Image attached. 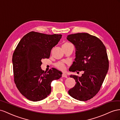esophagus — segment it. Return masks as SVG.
<instances>
[{
	"label": "esophagus",
	"mask_w": 120,
	"mask_h": 120,
	"mask_svg": "<svg viewBox=\"0 0 120 120\" xmlns=\"http://www.w3.org/2000/svg\"><path fill=\"white\" fill-rule=\"evenodd\" d=\"M62 77H64V78H67V75L65 73H63L62 75Z\"/></svg>",
	"instance_id": "34e87169"
}]
</instances>
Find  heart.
I'll return each mask as SVG.
<instances>
[{"label":"heart","instance_id":"heart-1","mask_svg":"<svg viewBox=\"0 0 120 120\" xmlns=\"http://www.w3.org/2000/svg\"><path fill=\"white\" fill-rule=\"evenodd\" d=\"M71 44L67 43V42H65L62 45V48L63 47H65L69 46V45H70ZM54 66L57 69H58V70H59L60 71H64L65 70L66 68V65L64 63L62 62H57L56 63H55L54 64Z\"/></svg>","mask_w":120,"mask_h":120}]
</instances>
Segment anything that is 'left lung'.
<instances>
[{"label":"left lung","instance_id":"obj_1","mask_svg":"<svg viewBox=\"0 0 120 120\" xmlns=\"http://www.w3.org/2000/svg\"><path fill=\"white\" fill-rule=\"evenodd\" d=\"M67 39L76 48V58L69 71H83L81 77L70 75L76 81L68 90L71 97L80 101L90 100L100 91L107 75L109 62L106 48L98 38L88 33H76Z\"/></svg>","mask_w":120,"mask_h":120}]
</instances>
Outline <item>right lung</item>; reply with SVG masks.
Here are the masks:
<instances>
[{
  "label": "right lung",
  "instance_id": "right-lung-1",
  "mask_svg": "<svg viewBox=\"0 0 120 120\" xmlns=\"http://www.w3.org/2000/svg\"><path fill=\"white\" fill-rule=\"evenodd\" d=\"M62 35H46L30 32L20 40L12 55L15 83L19 92L28 100L37 101L47 97L51 83L59 79L62 73L55 68L44 72L42 60L49 58L51 51Z\"/></svg>",
  "mask_w": 120,
  "mask_h": 120
}]
</instances>
